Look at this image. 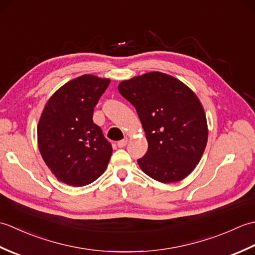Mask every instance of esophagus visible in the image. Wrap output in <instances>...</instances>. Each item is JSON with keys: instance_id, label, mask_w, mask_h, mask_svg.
<instances>
[{"instance_id": "obj_1", "label": "esophagus", "mask_w": 255, "mask_h": 255, "mask_svg": "<svg viewBox=\"0 0 255 255\" xmlns=\"http://www.w3.org/2000/svg\"><path fill=\"white\" fill-rule=\"evenodd\" d=\"M126 144H127V139H123V140H119V141L117 142V145H118V148H124V147H126Z\"/></svg>"}]
</instances>
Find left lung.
<instances>
[{
  "instance_id": "1",
  "label": "left lung",
  "mask_w": 255,
  "mask_h": 255,
  "mask_svg": "<svg viewBox=\"0 0 255 255\" xmlns=\"http://www.w3.org/2000/svg\"><path fill=\"white\" fill-rule=\"evenodd\" d=\"M118 91L136 108L148 140L138 164L161 183L185 178L202 158L208 138L204 108L181 81L161 72L123 81Z\"/></svg>"
}]
</instances>
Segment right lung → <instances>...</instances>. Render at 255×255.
Returning a JSON list of instances; mask_svg holds the SVG:
<instances>
[{
  "mask_svg": "<svg viewBox=\"0 0 255 255\" xmlns=\"http://www.w3.org/2000/svg\"><path fill=\"white\" fill-rule=\"evenodd\" d=\"M111 80L85 74L53 94L38 124V147L59 181L71 186L94 182L106 170L113 148L93 112Z\"/></svg>",
  "mask_w": 255,
  "mask_h": 255,
  "instance_id": "add662e5",
  "label": "right lung"
}]
</instances>
